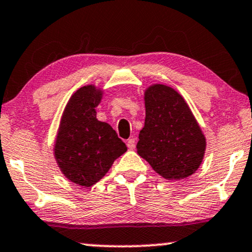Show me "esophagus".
Listing matches in <instances>:
<instances>
[{
	"mask_svg": "<svg viewBox=\"0 0 252 252\" xmlns=\"http://www.w3.org/2000/svg\"><path fill=\"white\" fill-rule=\"evenodd\" d=\"M127 147H128L129 150H134V148H135V138H134V136H132V138H129L128 140H127Z\"/></svg>",
	"mask_w": 252,
	"mask_h": 252,
	"instance_id": "1",
	"label": "esophagus"
}]
</instances>
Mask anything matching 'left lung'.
Wrapping results in <instances>:
<instances>
[{
  "mask_svg": "<svg viewBox=\"0 0 252 252\" xmlns=\"http://www.w3.org/2000/svg\"><path fill=\"white\" fill-rule=\"evenodd\" d=\"M145 106L138 154L164 179L188 178L203 160L206 138L187 102L175 90L157 84L146 90Z\"/></svg>",
  "mask_w": 252,
  "mask_h": 252,
  "instance_id": "8db88e82",
  "label": "left lung"
}]
</instances>
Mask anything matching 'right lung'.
I'll return each instance as SVG.
<instances>
[{"mask_svg":"<svg viewBox=\"0 0 252 252\" xmlns=\"http://www.w3.org/2000/svg\"><path fill=\"white\" fill-rule=\"evenodd\" d=\"M101 91L93 85L80 88L63 112L55 145V157L65 176L84 187L97 183L114 160L127 151L126 145L106 123L97 119L94 107Z\"/></svg>","mask_w":252,"mask_h":252,"instance_id":"right-lung-1","label":"right lung"}]
</instances>
